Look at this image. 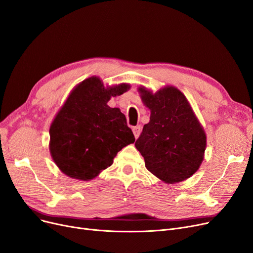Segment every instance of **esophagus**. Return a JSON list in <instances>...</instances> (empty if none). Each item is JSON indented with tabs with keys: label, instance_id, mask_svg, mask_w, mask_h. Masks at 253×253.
<instances>
[{
	"label": "esophagus",
	"instance_id": "esophagus-1",
	"mask_svg": "<svg viewBox=\"0 0 253 253\" xmlns=\"http://www.w3.org/2000/svg\"><path fill=\"white\" fill-rule=\"evenodd\" d=\"M132 131H133V134L135 136V138H138L140 132H141V127L138 125V126H135L132 128Z\"/></svg>",
	"mask_w": 253,
	"mask_h": 253
}]
</instances>
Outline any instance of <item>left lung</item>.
I'll return each instance as SVG.
<instances>
[{"label": "left lung", "mask_w": 253, "mask_h": 253, "mask_svg": "<svg viewBox=\"0 0 253 253\" xmlns=\"http://www.w3.org/2000/svg\"><path fill=\"white\" fill-rule=\"evenodd\" d=\"M137 90L151 112L150 122L135 141L147 169L168 184L187 180L204 160V127L187 98L175 86L166 85L156 93L142 85Z\"/></svg>", "instance_id": "obj_1"}]
</instances>
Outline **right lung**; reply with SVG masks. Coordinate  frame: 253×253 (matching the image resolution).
I'll return each mask as SVG.
<instances>
[{"label":"right lung","instance_id":"right-lung-1","mask_svg":"<svg viewBox=\"0 0 253 253\" xmlns=\"http://www.w3.org/2000/svg\"><path fill=\"white\" fill-rule=\"evenodd\" d=\"M129 89L128 84L104 86L91 76L71 91L49 128L50 155L63 173L90 181L112 166L119 151L133 144L125 115L107 105Z\"/></svg>","mask_w":253,"mask_h":253}]
</instances>
